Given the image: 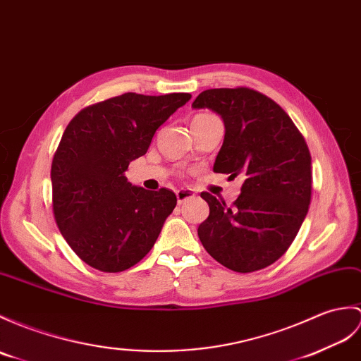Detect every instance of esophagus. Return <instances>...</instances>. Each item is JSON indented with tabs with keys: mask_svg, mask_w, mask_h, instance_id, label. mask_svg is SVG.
Here are the masks:
<instances>
[{
	"mask_svg": "<svg viewBox=\"0 0 361 361\" xmlns=\"http://www.w3.org/2000/svg\"><path fill=\"white\" fill-rule=\"evenodd\" d=\"M194 195H195V194H194V192H192L190 189L177 190V201H178V204L184 203V201H188L189 198H192Z\"/></svg>",
	"mask_w": 361,
	"mask_h": 361,
	"instance_id": "1",
	"label": "esophagus"
}]
</instances>
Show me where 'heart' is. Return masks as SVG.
<instances>
[{
	"label": "heart",
	"instance_id": "b5f03b06",
	"mask_svg": "<svg viewBox=\"0 0 361 361\" xmlns=\"http://www.w3.org/2000/svg\"><path fill=\"white\" fill-rule=\"evenodd\" d=\"M206 116H209V115H197V116H195V118H194V120H192V121H197V120H201V118H206Z\"/></svg>",
	"mask_w": 361,
	"mask_h": 361
}]
</instances>
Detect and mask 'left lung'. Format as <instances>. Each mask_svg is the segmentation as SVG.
Segmentation results:
<instances>
[{"label":"left lung","mask_w":361,"mask_h":361,"mask_svg":"<svg viewBox=\"0 0 361 361\" xmlns=\"http://www.w3.org/2000/svg\"><path fill=\"white\" fill-rule=\"evenodd\" d=\"M192 107L211 109L224 123L214 172L243 180L231 207L201 194L211 212L198 237L229 269H263L286 252L306 219L312 189L306 141L279 104L252 89H209Z\"/></svg>","instance_id":"1"}]
</instances>
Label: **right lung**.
Listing matches in <instances>:
<instances>
[{"instance_id": "add662e5", "label": "right lung", "mask_w": 361, "mask_h": 361, "mask_svg": "<svg viewBox=\"0 0 361 361\" xmlns=\"http://www.w3.org/2000/svg\"><path fill=\"white\" fill-rule=\"evenodd\" d=\"M190 98L129 92L82 109L66 128L50 171L54 214L67 245L89 266L121 272L155 245L177 197L133 186L126 171Z\"/></svg>"}]
</instances>
